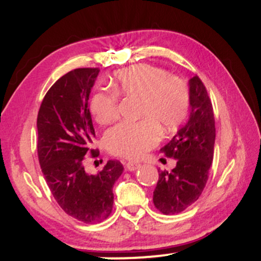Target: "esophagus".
<instances>
[{
	"instance_id": "obj_1",
	"label": "esophagus",
	"mask_w": 261,
	"mask_h": 261,
	"mask_svg": "<svg viewBox=\"0 0 261 261\" xmlns=\"http://www.w3.org/2000/svg\"><path fill=\"white\" fill-rule=\"evenodd\" d=\"M139 167H140V164H139V163L129 162V163L126 164V169H127L128 171H135V170H138Z\"/></svg>"
}]
</instances>
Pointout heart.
Segmentation results:
<instances>
[{"label":"heart","instance_id":"obj_1","mask_svg":"<svg viewBox=\"0 0 261 261\" xmlns=\"http://www.w3.org/2000/svg\"><path fill=\"white\" fill-rule=\"evenodd\" d=\"M112 87L119 95L140 97L138 122H121L106 133V145L112 154L137 159L159 141L164 133L183 122L189 110L190 95L180 78L149 64H138L114 73ZM119 97L113 91L98 90L90 99L96 122L109 123L116 117Z\"/></svg>","mask_w":261,"mask_h":261}]
</instances>
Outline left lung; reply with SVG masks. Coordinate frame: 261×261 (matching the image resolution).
Returning a JSON list of instances; mask_svg holds the SVG:
<instances>
[{
  "instance_id": "obj_1",
  "label": "left lung",
  "mask_w": 261,
  "mask_h": 261,
  "mask_svg": "<svg viewBox=\"0 0 261 261\" xmlns=\"http://www.w3.org/2000/svg\"><path fill=\"white\" fill-rule=\"evenodd\" d=\"M190 115L188 122L160 148L177 160L171 172L162 171L153 191L155 208L165 215L178 214L197 201L204 189L214 158L215 120L212 101L197 76L189 80Z\"/></svg>"
}]
</instances>
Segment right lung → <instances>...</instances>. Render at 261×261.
I'll return each mask as SVG.
<instances>
[{
	"instance_id": "add662e5",
	"label": "right lung",
	"mask_w": 261,
	"mask_h": 261,
	"mask_svg": "<svg viewBox=\"0 0 261 261\" xmlns=\"http://www.w3.org/2000/svg\"><path fill=\"white\" fill-rule=\"evenodd\" d=\"M98 69H76L60 77L45 95L39 109L38 156L53 197L67 215L97 223L110 215L113 187L122 174L117 160H108L97 174H88L83 159L95 137L89 97Z\"/></svg>"
}]
</instances>
